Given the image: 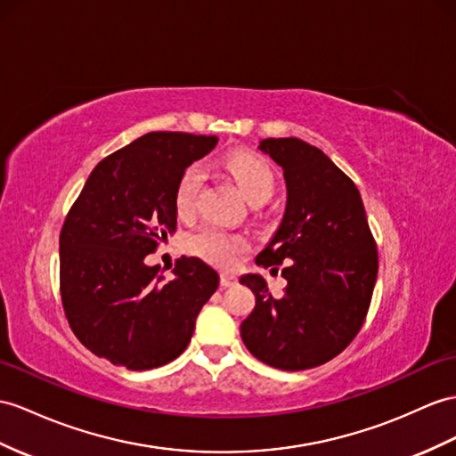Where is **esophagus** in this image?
Returning <instances> with one entry per match:
<instances>
[{
    "instance_id": "34e87169",
    "label": "esophagus",
    "mask_w": 456,
    "mask_h": 456,
    "mask_svg": "<svg viewBox=\"0 0 456 456\" xmlns=\"http://www.w3.org/2000/svg\"><path fill=\"white\" fill-rule=\"evenodd\" d=\"M236 284H238V279L234 274H230V273L220 274V286L222 288H230V286H236Z\"/></svg>"
}]
</instances>
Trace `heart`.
I'll list each match as a JSON object with an SVG mask.
<instances>
[{
	"instance_id": "heart-1",
	"label": "heart",
	"mask_w": 456,
	"mask_h": 456,
	"mask_svg": "<svg viewBox=\"0 0 456 456\" xmlns=\"http://www.w3.org/2000/svg\"><path fill=\"white\" fill-rule=\"evenodd\" d=\"M224 168L240 187L241 195L253 203H265L274 191V174L271 166L257 154L232 152L224 159ZM201 185V175L190 168L182 174L174 190V210L182 220L193 216L195 197ZM185 249L195 257L216 266H234L240 255L248 249V241L215 226L199 228L185 238Z\"/></svg>"
}]
</instances>
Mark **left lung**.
Masks as SVG:
<instances>
[{
    "mask_svg": "<svg viewBox=\"0 0 456 456\" xmlns=\"http://www.w3.org/2000/svg\"><path fill=\"white\" fill-rule=\"evenodd\" d=\"M281 166L286 208L255 263L282 265L286 288L273 297L261 274H243L255 307L241 340L276 370L299 371L332 360L358 335L377 281V246L358 187L323 151L296 139H265Z\"/></svg>",
    "mask_w": 456,
    "mask_h": 456,
    "instance_id": "obj_1",
    "label": "left lung"
}]
</instances>
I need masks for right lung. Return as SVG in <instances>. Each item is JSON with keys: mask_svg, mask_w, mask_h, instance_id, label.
Here are the masks:
<instances>
[{"mask_svg": "<svg viewBox=\"0 0 456 456\" xmlns=\"http://www.w3.org/2000/svg\"><path fill=\"white\" fill-rule=\"evenodd\" d=\"M216 135L152 131L110 154L88 175L60 234L65 315L85 346L131 371L160 368L187 348L195 319L218 288L197 257L164 282L144 257L175 232L174 190Z\"/></svg>", "mask_w": 456, "mask_h": 456, "instance_id": "obj_1", "label": "right lung"}]
</instances>
